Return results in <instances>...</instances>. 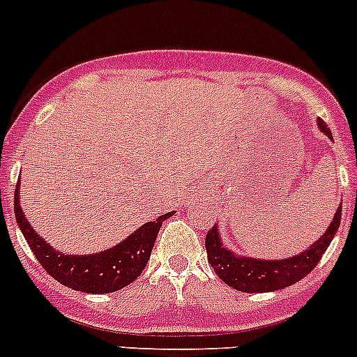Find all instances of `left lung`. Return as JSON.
<instances>
[{
	"label": "left lung",
	"instance_id": "1",
	"mask_svg": "<svg viewBox=\"0 0 357 357\" xmlns=\"http://www.w3.org/2000/svg\"><path fill=\"white\" fill-rule=\"evenodd\" d=\"M319 128L325 135L332 138L328 126L325 121L319 119ZM342 218V204L333 215V221L330 228L326 229L325 235L312 243L307 250L295 255L290 259H282V261H262V259H250L243 255H235L228 248L222 247L221 238L215 226H212L205 236V248H207V257L211 266L214 268L215 275L226 283L238 291H247V294H261V291H273L285 289V287L294 285L298 280L307 276L312 269L316 268L321 255L325 254L326 248L332 243L335 233L340 226Z\"/></svg>",
	"mask_w": 357,
	"mask_h": 357
}]
</instances>
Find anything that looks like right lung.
<instances>
[{
    "mask_svg": "<svg viewBox=\"0 0 357 357\" xmlns=\"http://www.w3.org/2000/svg\"><path fill=\"white\" fill-rule=\"evenodd\" d=\"M19 183L17 181L13 211L20 231L27 240L31 250L34 252L36 259L56 282L68 289L86 291V294H110L135 282L149 262L162 222L174 214L167 212L155 221L146 222L124 242L105 252L93 255H66L59 250H53L31 228L19 204Z\"/></svg>",
    "mask_w": 357,
    "mask_h": 357,
    "instance_id": "1",
    "label": "right lung"
}]
</instances>
